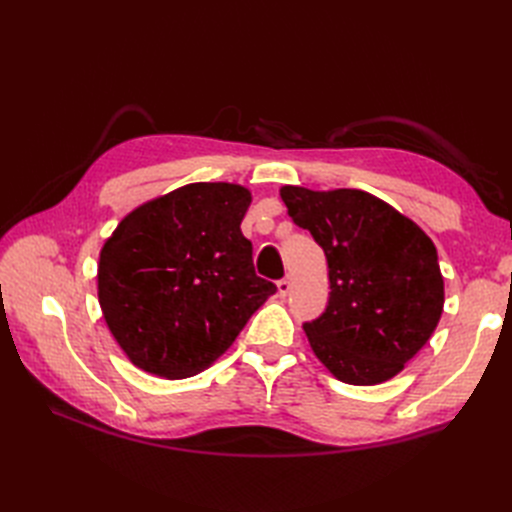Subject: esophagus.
Segmentation results:
<instances>
[{"mask_svg":"<svg viewBox=\"0 0 512 512\" xmlns=\"http://www.w3.org/2000/svg\"><path fill=\"white\" fill-rule=\"evenodd\" d=\"M290 288H292L290 277H284V280L277 282V294H280V297H286V294L290 292Z\"/></svg>","mask_w":512,"mask_h":512,"instance_id":"34e87169","label":"esophagus"}]
</instances>
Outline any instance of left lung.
<instances>
[{"label":"left lung","mask_w":512,"mask_h":512,"mask_svg":"<svg viewBox=\"0 0 512 512\" xmlns=\"http://www.w3.org/2000/svg\"><path fill=\"white\" fill-rule=\"evenodd\" d=\"M292 222L329 265V305L303 324L318 361L346 384L397 376L436 331L444 309L438 252L423 228L363 190H280Z\"/></svg>","instance_id":"left-lung-1"}]
</instances>
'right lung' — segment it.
Masks as SVG:
<instances>
[{
	"label": "right lung",
	"mask_w": 512,
	"mask_h": 512,
	"mask_svg": "<svg viewBox=\"0 0 512 512\" xmlns=\"http://www.w3.org/2000/svg\"><path fill=\"white\" fill-rule=\"evenodd\" d=\"M239 183H188L123 218L100 250L98 301L132 365L181 380L213 365L277 290L254 271Z\"/></svg>",
	"instance_id": "add662e5"
}]
</instances>
